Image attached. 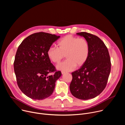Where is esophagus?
<instances>
[{"label": "esophagus", "instance_id": "34e87169", "mask_svg": "<svg viewBox=\"0 0 125 125\" xmlns=\"http://www.w3.org/2000/svg\"><path fill=\"white\" fill-rule=\"evenodd\" d=\"M61 73H62V75L64 74L65 73V72H64V71H61Z\"/></svg>", "mask_w": 125, "mask_h": 125}]
</instances>
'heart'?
<instances>
[{
    "label": "heart",
    "instance_id": "obj_1",
    "mask_svg": "<svg viewBox=\"0 0 125 125\" xmlns=\"http://www.w3.org/2000/svg\"><path fill=\"white\" fill-rule=\"evenodd\" d=\"M58 47L51 46L47 52L49 59L54 63H59L65 56L67 59L57 66V69L64 71H71L76 66L83 65L87 60L90 45L87 41L67 35L57 42Z\"/></svg>",
    "mask_w": 125,
    "mask_h": 125
}]
</instances>
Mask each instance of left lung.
<instances>
[{"label": "left lung", "instance_id": "8db88e82", "mask_svg": "<svg viewBox=\"0 0 125 125\" xmlns=\"http://www.w3.org/2000/svg\"><path fill=\"white\" fill-rule=\"evenodd\" d=\"M76 34L87 41L90 53L86 62L72 73L70 90L74 97L87 100L98 96L106 87L111 71L110 58L107 48L96 35L86 32Z\"/></svg>", "mask_w": 125, "mask_h": 125}]
</instances>
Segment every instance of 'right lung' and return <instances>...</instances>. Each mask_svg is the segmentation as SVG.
Wrapping results in <instances>:
<instances>
[{
  "label": "right lung",
  "mask_w": 125,
  "mask_h": 125,
  "mask_svg": "<svg viewBox=\"0 0 125 125\" xmlns=\"http://www.w3.org/2000/svg\"><path fill=\"white\" fill-rule=\"evenodd\" d=\"M60 36L40 32L26 38L18 48L14 62L18 85L28 97L42 100L50 96L55 83L61 76L60 71L53 75L55 68L47 56V52Z\"/></svg>",
  "instance_id": "obj_1"
}]
</instances>
